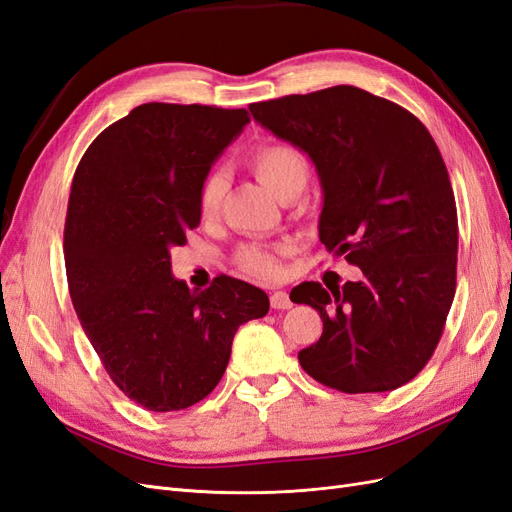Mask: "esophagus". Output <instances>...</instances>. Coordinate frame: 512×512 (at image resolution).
<instances>
[{"label": "esophagus", "instance_id": "obj_1", "mask_svg": "<svg viewBox=\"0 0 512 512\" xmlns=\"http://www.w3.org/2000/svg\"><path fill=\"white\" fill-rule=\"evenodd\" d=\"M270 304L272 308H278V310H287L293 306V302L289 300V293L287 291H274L270 295Z\"/></svg>", "mask_w": 512, "mask_h": 512}]
</instances>
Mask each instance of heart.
<instances>
[{
  "mask_svg": "<svg viewBox=\"0 0 512 512\" xmlns=\"http://www.w3.org/2000/svg\"><path fill=\"white\" fill-rule=\"evenodd\" d=\"M244 166L278 200H295L310 180V161L298 146L289 142H263L251 148L244 157ZM227 191V178L214 170L204 180L197 193V208L204 219H214L221 210ZM291 253L287 242L242 244L236 253V266L242 274L257 280H272L280 274L283 257Z\"/></svg>",
  "mask_w": 512,
  "mask_h": 512,
  "instance_id": "obj_1",
  "label": "heart"
}]
</instances>
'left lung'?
Segmentation results:
<instances>
[{
    "label": "left lung",
    "mask_w": 512,
    "mask_h": 512,
    "mask_svg": "<svg viewBox=\"0 0 512 512\" xmlns=\"http://www.w3.org/2000/svg\"><path fill=\"white\" fill-rule=\"evenodd\" d=\"M249 110L308 153L323 187L319 238L364 272L291 289L323 321L300 366L342 393L406 385L436 351L457 280L455 195L434 138L406 108L351 85Z\"/></svg>",
    "instance_id": "1"
}]
</instances>
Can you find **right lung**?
<instances>
[{"instance_id":"right-lung-1","label":"right lung","mask_w":512,"mask_h":512,"mask_svg":"<svg viewBox=\"0 0 512 512\" xmlns=\"http://www.w3.org/2000/svg\"><path fill=\"white\" fill-rule=\"evenodd\" d=\"M249 121L244 108L142 104L76 168L63 229L72 304L112 383L146 410L204 400L238 327L268 315L261 289L221 274L195 293L170 263L200 225L202 180Z\"/></svg>"}]
</instances>
